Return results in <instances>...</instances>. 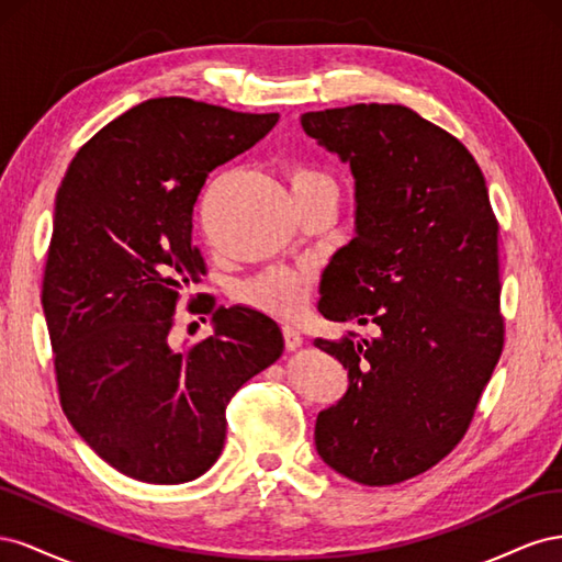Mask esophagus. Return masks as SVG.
<instances>
[{
    "label": "esophagus",
    "mask_w": 562,
    "mask_h": 562,
    "mask_svg": "<svg viewBox=\"0 0 562 562\" xmlns=\"http://www.w3.org/2000/svg\"><path fill=\"white\" fill-rule=\"evenodd\" d=\"M283 339L288 349H297L302 345V333L295 326H283Z\"/></svg>",
    "instance_id": "obj_1"
}]
</instances>
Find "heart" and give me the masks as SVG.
<instances>
[{
	"label": "heart",
	"instance_id": "obj_1",
	"mask_svg": "<svg viewBox=\"0 0 562 562\" xmlns=\"http://www.w3.org/2000/svg\"><path fill=\"white\" fill-rule=\"evenodd\" d=\"M288 180H291L293 199L314 194L321 190H335L328 176H323L321 171H314V168H307V166L293 168L291 178ZM307 291H310L307 271L279 267V269H269L265 274L244 283L239 295L244 302L252 304V307L283 316V318H291L304 307Z\"/></svg>",
	"mask_w": 562,
	"mask_h": 562
}]
</instances>
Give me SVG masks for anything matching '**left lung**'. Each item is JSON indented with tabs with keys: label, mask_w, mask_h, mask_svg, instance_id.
<instances>
[{
	"label": "left lung",
	"mask_w": 562,
	"mask_h": 562,
	"mask_svg": "<svg viewBox=\"0 0 562 562\" xmlns=\"http://www.w3.org/2000/svg\"><path fill=\"white\" fill-rule=\"evenodd\" d=\"M300 124L353 176V239L323 269L318 312L380 330L314 339L349 378L316 417V450L349 481L394 485L462 440L499 361V227L469 149L411 108L361 103Z\"/></svg>",
	"instance_id": "left-lung-1"
}]
</instances>
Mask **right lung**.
Instances as JSON below:
<instances>
[{"label": "right lung", "instance_id": "right-lung-1", "mask_svg": "<svg viewBox=\"0 0 562 562\" xmlns=\"http://www.w3.org/2000/svg\"><path fill=\"white\" fill-rule=\"evenodd\" d=\"M279 114L151 98L83 145L56 194L42 307L67 422L128 479L178 485L223 452L229 398L283 351L277 321L213 310V335L173 347L178 293L206 274L192 246L209 173Z\"/></svg>", "mask_w": 562, "mask_h": 562}]
</instances>
